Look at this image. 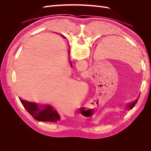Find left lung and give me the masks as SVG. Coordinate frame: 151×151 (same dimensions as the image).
Here are the masks:
<instances>
[{
  "instance_id": "left-lung-1",
  "label": "left lung",
  "mask_w": 151,
  "mask_h": 151,
  "mask_svg": "<svg viewBox=\"0 0 151 151\" xmlns=\"http://www.w3.org/2000/svg\"><path fill=\"white\" fill-rule=\"evenodd\" d=\"M139 96H140V94L139 95V96H138V98H137L135 100V101H133V102H132V103H129V104H128V106H127V107L128 108V109H129H129H132V108H133V107L135 106V104L137 103V101H138V99H139Z\"/></svg>"
}]
</instances>
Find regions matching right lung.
Here are the masks:
<instances>
[{
    "label": "right lung",
    "mask_w": 151,
    "mask_h": 151,
    "mask_svg": "<svg viewBox=\"0 0 151 151\" xmlns=\"http://www.w3.org/2000/svg\"><path fill=\"white\" fill-rule=\"evenodd\" d=\"M68 53L69 55L70 50ZM70 63L72 67L70 62ZM19 99L26 111L36 120L52 122H57L60 120V115L56 109L50 104H38L36 103L25 101L20 98Z\"/></svg>",
    "instance_id": "1"
}]
</instances>
